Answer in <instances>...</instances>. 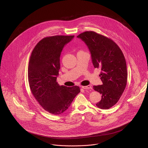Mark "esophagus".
I'll list each match as a JSON object with an SVG mask.
<instances>
[{
	"instance_id": "esophagus-1",
	"label": "esophagus",
	"mask_w": 148,
	"mask_h": 148,
	"mask_svg": "<svg viewBox=\"0 0 148 148\" xmlns=\"http://www.w3.org/2000/svg\"><path fill=\"white\" fill-rule=\"evenodd\" d=\"M82 88L83 89H92V86H90V85H88V86H82Z\"/></svg>"
}]
</instances>
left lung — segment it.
<instances>
[{
    "label": "left lung",
    "mask_w": 148,
    "mask_h": 148,
    "mask_svg": "<svg viewBox=\"0 0 148 148\" xmlns=\"http://www.w3.org/2000/svg\"><path fill=\"white\" fill-rule=\"evenodd\" d=\"M88 46L95 68H100L103 84L93 86L102 95L96 106L108 109L114 106L123 95L127 83V64L124 55L112 39L94 31L84 32L77 36Z\"/></svg>",
    "instance_id": "left-lung-1"
}]
</instances>
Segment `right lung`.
Returning a JSON list of instances; mask_svg holds the SVG:
<instances>
[{"label":"right lung","instance_id":"obj_1","mask_svg":"<svg viewBox=\"0 0 148 148\" xmlns=\"http://www.w3.org/2000/svg\"><path fill=\"white\" fill-rule=\"evenodd\" d=\"M73 38L64 35L44 38L35 47L29 59L28 79L31 92L43 109L53 114L63 113L80 92L78 86H60L56 82L61 52Z\"/></svg>","mask_w":148,"mask_h":148}]
</instances>
